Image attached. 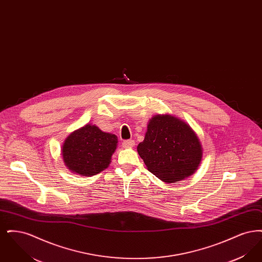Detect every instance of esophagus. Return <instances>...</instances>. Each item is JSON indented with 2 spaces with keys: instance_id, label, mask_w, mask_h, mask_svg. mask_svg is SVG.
I'll return each instance as SVG.
<instances>
[{
  "instance_id": "1",
  "label": "esophagus",
  "mask_w": 262,
  "mask_h": 262,
  "mask_svg": "<svg viewBox=\"0 0 262 262\" xmlns=\"http://www.w3.org/2000/svg\"><path fill=\"white\" fill-rule=\"evenodd\" d=\"M135 141L134 140H125L124 142H123V146L125 147V148H133L134 146H135Z\"/></svg>"
}]
</instances>
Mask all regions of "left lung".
Segmentation results:
<instances>
[{
	"label": "left lung",
	"mask_w": 262,
	"mask_h": 262,
	"mask_svg": "<svg viewBox=\"0 0 262 262\" xmlns=\"http://www.w3.org/2000/svg\"><path fill=\"white\" fill-rule=\"evenodd\" d=\"M137 152L147 170L167 184L183 181L200 167L203 149L191 126L172 115H155Z\"/></svg>",
	"instance_id": "8db88e82"
}]
</instances>
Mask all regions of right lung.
Returning a JSON list of instances; mask_svg holds the SVG:
<instances>
[{"label":"right lung","mask_w":262,"mask_h":262,"mask_svg":"<svg viewBox=\"0 0 262 262\" xmlns=\"http://www.w3.org/2000/svg\"><path fill=\"white\" fill-rule=\"evenodd\" d=\"M117 145V136L86 124L64 139L62 161L72 173L91 177L109 167Z\"/></svg>","instance_id":"right-lung-1"}]
</instances>
